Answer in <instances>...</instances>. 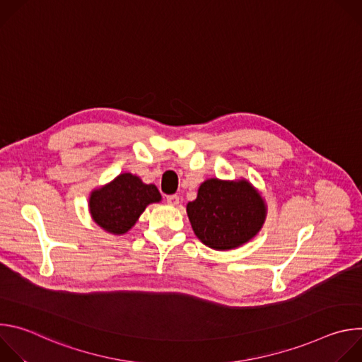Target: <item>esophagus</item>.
<instances>
[{
    "instance_id": "1",
    "label": "esophagus",
    "mask_w": 362,
    "mask_h": 362,
    "mask_svg": "<svg viewBox=\"0 0 362 362\" xmlns=\"http://www.w3.org/2000/svg\"><path fill=\"white\" fill-rule=\"evenodd\" d=\"M166 202L170 204V206H177L179 204V196L177 194H170L166 197Z\"/></svg>"
}]
</instances>
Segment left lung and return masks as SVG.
Segmentation results:
<instances>
[{
    "mask_svg": "<svg viewBox=\"0 0 362 362\" xmlns=\"http://www.w3.org/2000/svg\"><path fill=\"white\" fill-rule=\"evenodd\" d=\"M197 239L215 250L236 249L262 229L268 206L261 192L246 179L204 180L186 206Z\"/></svg>",
    "mask_w": 362,
    "mask_h": 362,
    "instance_id": "8db88e82",
    "label": "left lung"
}]
</instances>
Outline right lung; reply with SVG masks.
<instances>
[{
	"label": "right lung",
	"mask_w": 362,
	"mask_h": 362,
	"mask_svg": "<svg viewBox=\"0 0 362 362\" xmlns=\"http://www.w3.org/2000/svg\"><path fill=\"white\" fill-rule=\"evenodd\" d=\"M162 202L154 185H146L133 173H120L112 182L93 189L88 212L94 223L112 235L127 233L148 204Z\"/></svg>",
	"instance_id": "1"
}]
</instances>
